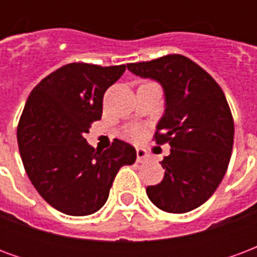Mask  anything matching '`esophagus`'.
Instances as JSON below:
<instances>
[{"mask_svg":"<svg viewBox=\"0 0 257 257\" xmlns=\"http://www.w3.org/2000/svg\"><path fill=\"white\" fill-rule=\"evenodd\" d=\"M136 161L138 162H146L147 161V153L143 149H138L136 150Z\"/></svg>","mask_w":257,"mask_h":257,"instance_id":"esophagus-1","label":"esophagus"}]
</instances>
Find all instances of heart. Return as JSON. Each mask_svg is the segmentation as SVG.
<instances>
[{"instance_id": "b5f03b06", "label": "heart", "mask_w": 257, "mask_h": 257, "mask_svg": "<svg viewBox=\"0 0 257 257\" xmlns=\"http://www.w3.org/2000/svg\"><path fill=\"white\" fill-rule=\"evenodd\" d=\"M129 136H131L132 139L138 140V139H140L142 136H143V131H142L140 128L131 129V132H129Z\"/></svg>"}]
</instances>
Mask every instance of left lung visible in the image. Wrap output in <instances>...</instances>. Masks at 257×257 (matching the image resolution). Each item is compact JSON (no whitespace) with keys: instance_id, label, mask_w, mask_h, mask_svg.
<instances>
[{"instance_id":"obj_1","label":"left lung","mask_w":257,"mask_h":257,"mask_svg":"<svg viewBox=\"0 0 257 257\" xmlns=\"http://www.w3.org/2000/svg\"><path fill=\"white\" fill-rule=\"evenodd\" d=\"M129 71L158 81L165 92V114L157 125V145L171 146L161 161V183L146 193L157 208L186 213L212 197L226 175L234 143L231 110L215 79L182 55L129 63Z\"/></svg>"}]
</instances>
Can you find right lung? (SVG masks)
Listing matches in <instances>:
<instances>
[{
	"instance_id": "add662e5",
	"label": "right lung",
	"mask_w": 257,
	"mask_h": 257,
	"mask_svg": "<svg viewBox=\"0 0 257 257\" xmlns=\"http://www.w3.org/2000/svg\"><path fill=\"white\" fill-rule=\"evenodd\" d=\"M125 68L66 64L42 79L26 101L18 125L23 167L40 195L62 213L97 212L119 168L136 161V150L122 140L99 153L84 138L101 118L106 90Z\"/></svg>"
}]
</instances>
